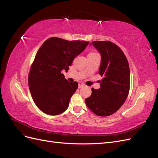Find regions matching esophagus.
I'll return each instance as SVG.
<instances>
[{
  "label": "esophagus",
  "instance_id": "obj_1",
  "mask_svg": "<svg viewBox=\"0 0 158 158\" xmlns=\"http://www.w3.org/2000/svg\"><path fill=\"white\" fill-rule=\"evenodd\" d=\"M84 84L83 83H82V82H79L78 83V88H81L82 86H84Z\"/></svg>",
  "mask_w": 158,
  "mask_h": 158
}]
</instances>
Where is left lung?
<instances>
[{"label":"left lung","mask_w":158,"mask_h":158,"mask_svg":"<svg viewBox=\"0 0 158 158\" xmlns=\"http://www.w3.org/2000/svg\"><path fill=\"white\" fill-rule=\"evenodd\" d=\"M101 55L99 74L103 76L98 89L85 99L87 107L94 113L107 117L117 111L125 103L130 89V69L123 51L113 43L95 41L91 43Z\"/></svg>","instance_id":"obj_1"}]
</instances>
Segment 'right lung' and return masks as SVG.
<instances>
[{"instance_id": "add662e5", "label": "right lung", "mask_w": 158, "mask_h": 158, "mask_svg": "<svg viewBox=\"0 0 158 158\" xmlns=\"http://www.w3.org/2000/svg\"><path fill=\"white\" fill-rule=\"evenodd\" d=\"M89 43L51 37L38 50L31 66L28 84L33 101L41 111L57 115L69 107L78 84L69 82L61 72L64 70L67 73L73 60Z\"/></svg>"}]
</instances>
